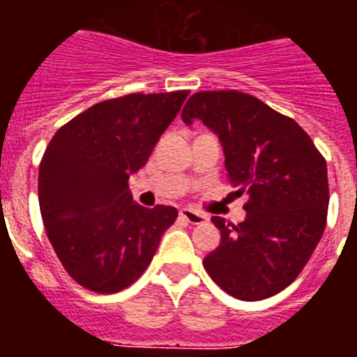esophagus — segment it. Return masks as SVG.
<instances>
[{"mask_svg":"<svg viewBox=\"0 0 357 357\" xmlns=\"http://www.w3.org/2000/svg\"><path fill=\"white\" fill-rule=\"evenodd\" d=\"M181 216L184 218L185 222L191 223V225H200V223H204L207 220L206 214L197 213V211H193V209H182Z\"/></svg>","mask_w":357,"mask_h":357,"instance_id":"obj_1","label":"esophagus"}]
</instances>
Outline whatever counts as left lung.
Wrapping results in <instances>:
<instances>
[{"instance_id":"obj_1","label":"left lung","mask_w":357,"mask_h":357,"mask_svg":"<svg viewBox=\"0 0 357 357\" xmlns=\"http://www.w3.org/2000/svg\"><path fill=\"white\" fill-rule=\"evenodd\" d=\"M182 119H202L216 132L236 195H248L245 222L213 218L222 243L204 268L239 301L277 295L301 275L326 230V159L295 119L247 93H195Z\"/></svg>"}]
</instances>
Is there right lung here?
<instances>
[{
    "label": "right lung",
    "instance_id": "1",
    "mask_svg": "<svg viewBox=\"0 0 357 357\" xmlns=\"http://www.w3.org/2000/svg\"><path fill=\"white\" fill-rule=\"evenodd\" d=\"M188 94L105 100L62 125L46 146L40 216L56 257L82 288L109 295L134 284L175 223V207L146 209L132 200L128 178L146 164Z\"/></svg>",
    "mask_w": 357,
    "mask_h": 357
}]
</instances>
